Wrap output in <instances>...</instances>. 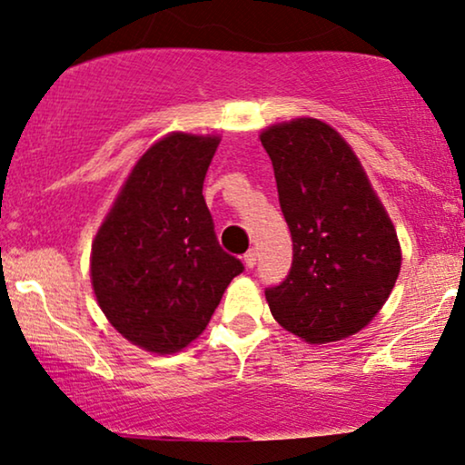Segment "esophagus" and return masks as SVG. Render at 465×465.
<instances>
[{"label": "esophagus", "instance_id": "obj_1", "mask_svg": "<svg viewBox=\"0 0 465 465\" xmlns=\"http://www.w3.org/2000/svg\"><path fill=\"white\" fill-rule=\"evenodd\" d=\"M244 265H246V268H255V265H257V251L255 249H251L249 252H246V255H244Z\"/></svg>", "mask_w": 465, "mask_h": 465}]
</instances>
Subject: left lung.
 <instances>
[{"label": "left lung", "mask_w": 465, "mask_h": 465, "mask_svg": "<svg viewBox=\"0 0 465 465\" xmlns=\"http://www.w3.org/2000/svg\"><path fill=\"white\" fill-rule=\"evenodd\" d=\"M259 140L274 165L293 240L289 276L265 291L272 317L311 344L355 336L381 312L400 276L391 216L355 151L325 121L276 123Z\"/></svg>", "instance_id": "8db88e82"}]
</instances>
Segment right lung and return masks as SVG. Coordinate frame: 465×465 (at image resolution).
<instances>
[{"mask_svg": "<svg viewBox=\"0 0 465 465\" xmlns=\"http://www.w3.org/2000/svg\"><path fill=\"white\" fill-rule=\"evenodd\" d=\"M221 135L172 132L140 154L91 244L93 293L129 342L172 355L242 272L216 242L203 178Z\"/></svg>", "mask_w": 465, "mask_h": 465, "instance_id": "right-lung-1", "label": "right lung"}]
</instances>
